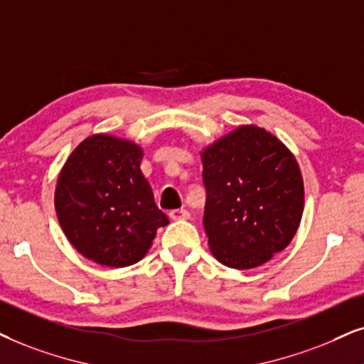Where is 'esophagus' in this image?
Listing matches in <instances>:
<instances>
[{
  "instance_id": "obj_1",
  "label": "esophagus",
  "mask_w": 364,
  "mask_h": 364,
  "mask_svg": "<svg viewBox=\"0 0 364 364\" xmlns=\"http://www.w3.org/2000/svg\"><path fill=\"white\" fill-rule=\"evenodd\" d=\"M169 218H171V220H188V218H190V211L185 210V208L171 210V211H169Z\"/></svg>"
}]
</instances>
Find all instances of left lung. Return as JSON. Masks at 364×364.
I'll use <instances>...</instances> for the list:
<instances>
[{
	"label": "left lung",
	"mask_w": 364,
	"mask_h": 364,
	"mask_svg": "<svg viewBox=\"0 0 364 364\" xmlns=\"http://www.w3.org/2000/svg\"><path fill=\"white\" fill-rule=\"evenodd\" d=\"M203 225L213 257L230 269L260 267L296 235L304 181L294 154L259 126H238L201 151Z\"/></svg>",
	"instance_id": "8db88e82"
}]
</instances>
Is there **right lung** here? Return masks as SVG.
Returning a JSON list of instances; mask_svg holds the SVG:
<instances>
[{"label": "right lung", "mask_w": 364, "mask_h": 364, "mask_svg": "<svg viewBox=\"0 0 364 364\" xmlns=\"http://www.w3.org/2000/svg\"><path fill=\"white\" fill-rule=\"evenodd\" d=\"M142 148L109 134L89 136L72 151L55 186V211L79 254L105 267L139 262L168 216L141 171Z\"/></svg>", "instance_id": "add662e5"}]
</instances>
